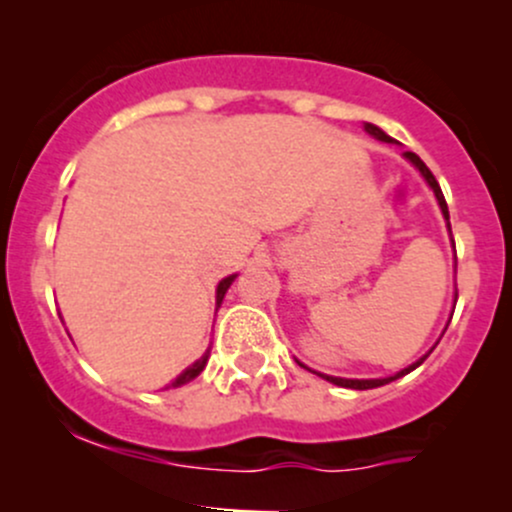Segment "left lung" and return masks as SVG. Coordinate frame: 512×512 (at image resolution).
Here are the masks:
<instances>
[{"instance_id": "obj_1", "label": "left lung", "mask_w": 512, "mask_h": 512, "mask_svg": "<svg viewBox=\"0 0 512 512\" xmlns=\"http://www.w3.org/2000/svg\"><path fill=\"white\" fill-rule=\"evenodd\" d=\"M366 133H371V136L374 138H379V141H386V143H391V138L386 136L384 131H381V128H376V126H371V123H366ZM406 158L411 160V163L416 165L418 170H421V175L423 178L428 180V185H431L433 188V193H436V198H438V205H441V210H443V218L448 220V205H446V198H443V193H441V185H438V180L433 178V173L431 170H428V165L423 163L421 158L416 156V153H411V151H406L404 153ZM448 230H451V223H448ZM431 354V352H428ZM426 354V356H428ZM426 356H421V359L416 361V364H411L409 369H401L399 374H394V376H386V379H339V376H324V374H319V376H324V379L327 381H332V384H337V386H344V389H359V391H364V389H376V386H384V384H389V381H396V379H401V376H406L409 374V371H414L416 366H421L423 361H426Z\"/></svg>"}]
</instances>
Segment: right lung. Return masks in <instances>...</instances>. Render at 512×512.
I'll use <instances>...</instances> for the list:
<instances>
[{
	"label": "right lung",
	"instance_id": "right-lung-1",
	"mask_svg": "<svg viewBox=\"0 0 512 512\" xmlns=\"http://www.w3.org/2000/svg\"><path fill=\"white\" fill-rule=\"evenodd\" d=\"M232 280H235V275L225 277V280H223V282H220V285H218V304H220V302H223V297H225L227 287H230V285H232ZM205 361H208V354H205V356H203V359H198V361H195V364H193V366H190V369H185V371H183V374H180V376H178V379H175V381H173V386H180V384H188V381H190V379H195V376H198V374H200V371H203V369H205Z\"/></svg>",
	"mask_w": 512,
	"mask_h": 512
}]
</instances>
